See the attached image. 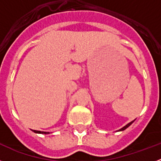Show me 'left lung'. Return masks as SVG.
<instances>
[{
	"label": "left lung",
	"instance_id": "8db88e82",
	"mask_svg": "<svg viewBox=\"0 0 161 161\" xmlns=\"http://www.w3.org/2000/svg\"><path fill=\"white\" fill-rule=\"evenodd\" d=\"M134 122H135V120L131 121V122H130V123H127V124H126V126H123V127H122V128H121V129H119V130H117V131H123V130H124L125 129L127 128V127H128V126H130V125H131L132 123H134Z\"/></svg>",
	"mask_w": 161,
	"mask_h": 161
}]
</instances>
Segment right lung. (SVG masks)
<instances>
[{"label":"right lung","instance_id":"add662e5","mask_svg":"<svg viewBox=\"0 0 161 161\" xmlns=\"http://www.w3.org/2000/svg\"><path fill=\"white\" fill-rule=\"evenodd\" d=\"M32 131H34L35 133L37 134H44V135H47V134H50V132H46V131H40V130H32Z\"/></svg>","mask_w":161,"mask_h":161}]
</instances>
